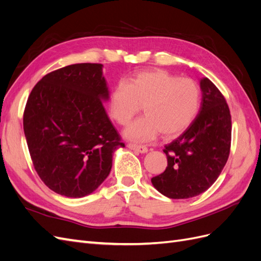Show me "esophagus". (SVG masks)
I'll use <instances>...</instances> for the list:
<instances>
[{"label":"esophagus","instance_id":"1","mask_svg":"<svg viewBox=\"0 0 261 261\" xmlns=\"http://www.w3.org/2000/svg\"><path fill=\"white\" fill-rule=\"evenodd\" d=\"M127 147L132 150H135V151H138L140 153H146L148 151V148L144 145H137V144H128Z\"/></svg>","mask_w":261,"mask_h":261}]
</instances>
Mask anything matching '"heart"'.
Returning a JSON list of instances; mask_svg holds the SVG:
<instances>
[{"mask_svg": "<svg viewBox=\"0 0 261 261\" xmlns=\"http://www.w3.org/2000/svg\"><path fill=\"white\" fill-rule=\"evenodd\" d=\"M141 107L146 115L127 126L126 137L147 141L160 132L165 138L176 137L199 112L200 88L191 78L150 69L135 74L126 84L116 85L110 94V115L120 125L127 124Z\"/></svg>", "mask_w": 261, "mask_h": 261, "instance_id": "1", "label": "heart"}]
</instances>
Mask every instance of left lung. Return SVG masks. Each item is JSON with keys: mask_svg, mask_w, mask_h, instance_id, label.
Instances as JSON below:
<instances>
[{"mask_svg": "<svg viewBox=\"0 0 261 261\" xmlns=\"http://www.w3.org/2000/svg\"><path fill=\"white\" fill-rule=\"evenodd\" d=\"M199 114L179 137L165 145L168 167L151 178L152 185L172 199L203 193L222 172L231 149L230 109L221 91L207 77L200 81Z\"/></svg>", "mask_w": 261, "mask_h": 261, "instance_id": "left-lung-1", "label": "left lung"}]
</instances>
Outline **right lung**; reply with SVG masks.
<instances>
[{
  "label": "right lung",
  "mask_w": 261,
  "mask_h": 261,
  "mask_svg": "<svg viewBox=\"0 0 261 261\" xmlns=\"http://www.w3.org/2000/svg\"><path fill=\"white\" fill-rule=\"evenodd\" d=\"M108 98L98 63L53 70L31 90L23 132L35 170L51 191L80 198L108 177L113 152L125 147L102 103Z\"/></svg>",
  "instance_id": "right-lung-1"
}]
</instances>
